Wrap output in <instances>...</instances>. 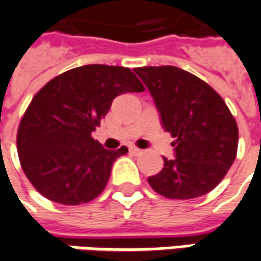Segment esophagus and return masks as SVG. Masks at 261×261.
I'll use <instances>...</instances> for the list:
<instances>
[{
  "label": "esophagus",
  "instance_id": "obj_1",
  "mask_svg": "<svg viewBox=\"0 0 261 261\" xmlns=\"http://www.w3.org/2000/svg\"><path fill=\"white\" fill-rule=\"evenodd\" d=\"M130 151L133 154H136V155H137V154H141V150L137 148V147H134V145H130Z\"/></svg>",
  "mask_w": 261,
  "mask_h": 261
}]
</instances>
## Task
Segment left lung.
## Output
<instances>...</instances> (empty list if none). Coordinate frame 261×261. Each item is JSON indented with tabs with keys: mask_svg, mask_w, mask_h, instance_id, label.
<instances>
[{
	"mask_svg": "<svg viewBox=\"0 0 261 261\" xmlns=\"http://www.w3.org/2000/svg\"><path fill=\"white\" fill-rule=\"evenodd\" d=\"M164 130L175 140V159L164 157L148 184L163 197L190 200L219 184L234 163L239 128L224 100L203 80L173 65L140 67Z\"/></svg>",
	"mask_w": 261,
	"mask_h": 261,
	"instance_id": "8db88e82",
	"label": "left lung"
}]
</instances>
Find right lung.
<instances>
[{"label": "right lung", "mask_w": 261, "mask_h": 261, "mask_svg": "<svg viewBox=\"0 0 261 261\" xmlns=\"http://www.w3.org/2000/svg\"><path fill=\"white\" fill-rule=\"evenodd\" d=\"M144 86L125 67L90 64L48 81L19 123L17 150L34 189L54 203L79 205L106 189L113 163L128 151L106 150L91 137L111 102Z\"/></svg>", "instance_id": "right-lung-1"}]
</instances>
